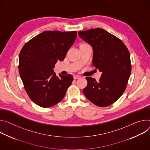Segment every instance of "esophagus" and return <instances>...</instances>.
Returning a JSON list of instances; mask_svg holds the SVG:
<instances>
[{"label":"esophagus","mask_w":150,"mask_h":150,"mask_svg":"<svg viewBox=\"0 0 150 150\" xmlns=\"http://www.w3.org/2000/svg\"><path fill=\"white\" fill-rule=\"evenodd\" d=\"M80 77H81V76H79V75H74V79H80Z\"/></svg>","instance_id":"1"}]
</instances>
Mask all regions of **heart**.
<instances>
[{"mask_svg": "<svg viewBox=\"0 0 150 150\" xmlns=\"http://www.w3.org/2000/svg\"><path fill=\"white\" fill-rule=\"evenodd\" d=\"M83 44H85V43H83Z\"/></svg>", "mask_w": 150, "mask_h": 150, "instance_id": "obj_1", "label": "heart"}]
</instances>
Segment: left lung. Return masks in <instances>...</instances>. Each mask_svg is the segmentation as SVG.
<instances>
[{"mask_svg":"<svg viewBox=\"0 0 150 150\" xmlns=\"http://www.w3.org/2000/svg\"><path fill=\"white\" fill-rule=\"evenodd\" d=\"M78 33L92 46V64L102 72L98 82L94 78L86 77L88 85L83 92L96 106H109L126 90L132 70L129 52L120 39L104 29L96 28Z\"/></svg>","mask_w":150,"mask_h":150,"instance_id":"1","label":"left lung"}]
</instances>
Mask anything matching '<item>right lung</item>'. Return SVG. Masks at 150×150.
<instances>
[{"label": "right lung", "mask_w": 150, "mask_h": 150, "mask_svg": "<svg viewBox=\"0 0 150 150\" xmlns=\"http://www.w3.org/2000/svg\"><path fill=\"white\" fill-rule=\"evenodd\" d=\"M76 36V31H45L21 49L19 73L28 96L38 105L47 108L59 103L71 85L73 76H57L53 68L64 59Z\"/></svg>", "instance_id": "right-lung-1"}]
</instances>
